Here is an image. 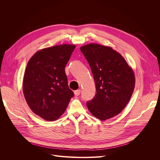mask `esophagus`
Listing matches in <instances>:
<instances>
[{
  "label": "esophagus",
  "instance_id": "obj_1",
  "mask_svg": "<svg viewBox=\"0 0 160 160\" xmlns=\"http://www.w3.org/2000/svg\"><path fill=\"white\" fill-rule=\"evenodd\" d=\"M74 93H75V96H79L81 93V90L80 89H78V90H76L74 91Z\"/></svg>",
  "mask_w": 160,
  "mask_h": 160
}]
</instances>
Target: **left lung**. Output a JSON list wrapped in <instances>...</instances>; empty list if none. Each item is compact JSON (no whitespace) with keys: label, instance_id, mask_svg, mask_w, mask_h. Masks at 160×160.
Returning a JSON list of instances; mask_svg holds the SVG:
<instances>
[{"label":"left lung","instance_id":"left-lung-1","mask_svg":"<svg viewBox=\"0 0 160 160\" xmlns=\"http://www.w3.org/2000/svg\"><path fill=\"white\" fill-rule=\"evenodd\" d=\"M80 50L90 65L97 91L87 106L95 118L109 119L118 115L131 99L135 83L133 69L110 47L92 43Z\"/></svg>","mask_w":160,"mask_h":160}]
</instances>
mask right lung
I'll return each mask as SVG.
<instances>
[{
    "label": "right lung",
    "instance_id": "add662e5",
    "mask_svg": "<svg viewBox=\"0 0 160 160\" xmlns=\"http://www.w3.org/2000/svg\"><path fill=\"white\" fill-rule=\"evenodd\" d=\"M75 48L69 44L45 48L35 53L27 63L24 96L32 112L47 121L59 118L74 95L65 68Z\"/></svg>",
    "mask_w": 160,
    "mask_h": 160
}]
</instances>
